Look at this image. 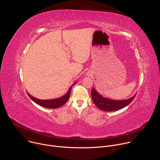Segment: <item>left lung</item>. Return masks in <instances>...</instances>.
<instances>
[{"label":"left lung","instance_id":"1","mask_svg":"<svg viewBox=\"0 0 160 160\" xmlns=\"http://www.w3.org/2000/svg\"><path fill=\"white\" fill-rule=\"evenodd\" d=\"M136 94L128 99L116 101L102 97L94 88H92V92H91V96L94 104L98 108L105 111H117L125 108L133 100Z\"/></svg>","mask_w":160,"mask_h":160}]
</instances>
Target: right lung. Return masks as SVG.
<instances>
[{
	"mask_svg": "<svg viewBox=\"0 0 160 160\" xmlns=\"http://www.w3.org/2000/svg\"><path fill=\"white\" fill-rule=\"evenodd\" d=\"M77 82L74 83L68 90V91L67 92V93L62 96L61 98H57V99H50V100H41L39 99H37L33 96H32L28 92H27L28 96L30 97V98L34 101L35 103H37V104L43 106L44 108H59L61 106H62L63 104H64L69 99L70 96V93H71V90L72 88L73 87V85H74L75 84H76Z\"/></svg>",
	"mask_w": 160,
	"mask_h": 160,
	"instance_id": "add662e5",
	"label": "right lung"
}]
</instances>
